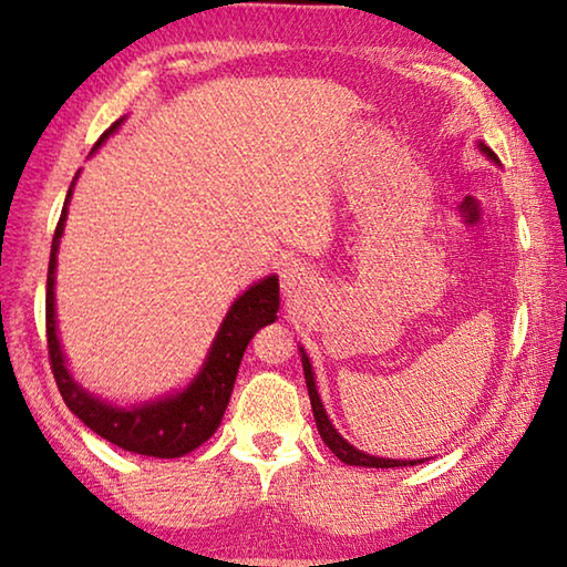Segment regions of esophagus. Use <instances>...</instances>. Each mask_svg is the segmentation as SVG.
I'll return each instance as SVG.
<instances>
[{
    "label": "esophagus",
    "mask_w": 567,
    "mask_h": 567,
    "mask_svg": "<svg viewBox=\"0 0 567 567\" xmlns=\"http://www.w3.org/2000/svg\"><path fill=\"white\" fill-rule=\"evenodd\" d=\"M309 286V274L299 264H289L281 268V289L286 296H299Z\"/></svg>",
    "instance_id": "esophagus-1"
}]
</instances>
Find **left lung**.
I'll list each match as a JSON object with an SVG mask.
<instances>
[{"label": "left lung", "instance_id": "8db88e82", "mask_svg": "<svg viewBox=\"0 0 567 567\" xmlns=\"http://www.w3.org/2000/svg\"><path fill=\"white\" fill-rule=\"evenodd\" d=\"M481 152L491 158V162H498V156H495L488 146L481 144ZM303 353V351H301ZM303 375H306V389H309V399H311V409H313V419H316V429H319L323 443L329 445L331 453L336 458H341L343 463L349 465H363V468H399V465H415V461H391V458H375V455H369L363 451H355L351 443H346L339 431L333 429L329 415L323 411V403L319 399V391H316V381H313V371H311V363L306 359L303 353Z\"/></svg>", "mask_w": 567, "mask_h": 567}]
</instances>
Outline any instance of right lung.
I'll return each instance as SVG.
<instances>
[{
  "label": "right lung",
  "instance_id": "obj_1",
  "mask_svg": "<svg viewBox=\"0 0 567 567\" xmlns=\"http://www.w3.org/2000/svg\"><path fill=\"white\" fill-rule=\"evenodd\" d=\"M116 126L118 122L99 138L92 152L102 146L104 138ZM69 196H72V188H69L62 216H59L47 271V349L56 389L62 393L69 411L79 421H84V425H89L96 435H102V439L118 445V449L138 455H154V458H178V455L192 453L204 441L212 439L218 423H221L248 341L254 339L258 329L276 321L278 278L268 276L261 284L251 286L244 296H238L231 309H228L221 329L216 333V341L202 373L188 383V389L156 403L134 405V409H116L112 403H104L94 399V395H89L82 385L74 383V379L66 371L62 346H59L56 339L54 268L59 238H62L66 221Z\"/></svg>",
  "mask_w": 567,
  "mask_h": 567
}]
</instances>
